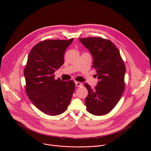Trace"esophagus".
Returning a JSON list of instances; mask_svg holds the SVG:
<instances>
[{"label":"esophagus","mask_w":151,"mask_h":151,"mask_svg":"<svg viewBox=\"0 0 151 151\" xmlns=\"http://www.w3.org/2000/svg\"><path fill=\"white\" fill-rule=\"evenodd\" d=\"M75 85L76 87H82V86L83 85V84L79 82H75Z\"/></svg>","instance_id":"34e87169"}]
</instances>
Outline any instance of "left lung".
Masks as SVG:
<instances>
[{
	"label": "left lung",
	"mask_w": 151,
	"mask_h": 151,
	"mask_svg": "<svg viewBox=\"0 0 151 151\" xmlns=\"http://www.w3.org/2000/svg\"><path fill=\"white\" fill-rule=\"evenodd\" d=\"M79 40L91 54L93 68L99 79L94 88L85 83L88 91L85 106L90 114L104 115L114 108L124 91L125 64L118 49L111 40L98 37Z\"/></svg>",
	"instance_id": "left-lung-1"
}]
</instances>
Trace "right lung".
I'll return each mask as SVG.
<instances>
[{
  "instance_id": "obj_1",
  "label": "right lung",
  "mask_w": 151,
  "mask_h": 151,
  "mask_svg": "<svg viewBox=\"0 0 151 151\" xmlns=\"http://www.w3.org/2000/svg\"><path fill=\"white\" fill-rule=\"evenodd\" d=\"M73 39L45 40L31 50L24 75L28 97L38 109L56 116L65 111L70 103L73 81L54 79V73L64 64V55Z\"/></svg>"
}]
</instances>
